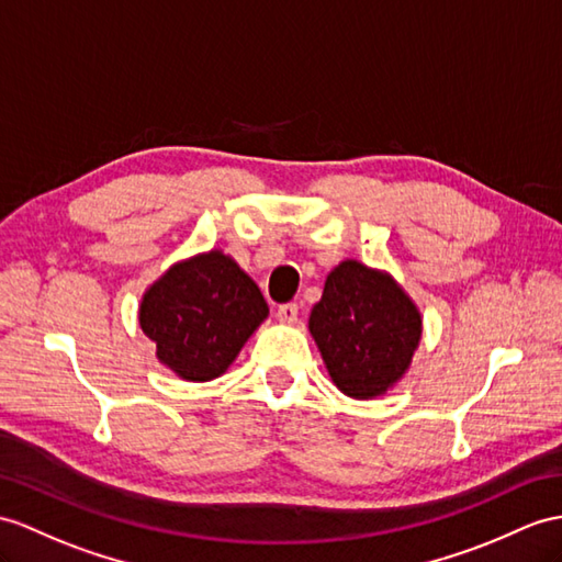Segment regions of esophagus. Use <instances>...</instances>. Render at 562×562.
<instances>
[{
  "label": "esophagus",
  "instance_id": "1",
  "mask_svg": "<svg viewBox=\"0 0 562 562\" xmlns=\"http://www.w3.org/2000/svg\"><path fill=\"white\" fill-rule=\"evenodd\" d=\"M277 317H279V322H283V324H295V322H297V305H295V303L279 305Z\"/></svg>",
  "mask_w": 562,
  "mask_h": 562
}]
</instances>
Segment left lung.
Instances as JSON below:
<instances>
[{
  "label": "left lung",
  "instance_id": "left-lung-1",
  "mask_svg": "<svg viewBox=\"0 0 562 562\" xmlns=\"http://www.w3.org/2000/svg\"><path fill=\"white\" fill-rule=\"evenodd\" d=\"M310 334L334 384L367 401L405 374L419 346L422 317L389 273L346 259L326 277Z\"/></svg>",
  "mask_w": 562,
  "mask_h": 562
}]
</instances>
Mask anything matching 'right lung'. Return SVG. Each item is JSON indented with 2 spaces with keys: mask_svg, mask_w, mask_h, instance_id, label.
<instances>
[{
  "mask_svg": "<svg viewBox=\"0 0 562 562\" xmlns=\"http://www.w3.org/2000/svg\"><path fill=\"white\" fill-rule=\"evenodd\" d=\"M267 314L248 273L222 250H210L149 285L140 326L161 364L186 381H210L226 372Z\"/></svg>",
  "mask_w": 562,
  "mask_h": 562,
  "instance_id": "right-lung-1",
  "label": "right lung"
}]
</instances>
